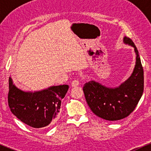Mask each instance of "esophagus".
I'll list each match as a JSON object with an SVG mask.
<instances>
[{
  "label": "esophagus",
  "mask_w": 151,
  "mask_h": 151,
  "mask_svg": "<svg viewBox=\"0 0 151 151\" xmlns=\"http://www.w3.org/2000/svg\"><path fill=\"white\" fill-rule=\"evenodd\" d=\"M79 81L78 80V79H74L72 81V86H73V87H75V86H77L79 85Z\"/></svg>",
  "instance_id": "esophagus-1"
}]
</instances>
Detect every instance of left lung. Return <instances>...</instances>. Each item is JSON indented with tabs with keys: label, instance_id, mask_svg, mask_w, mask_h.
I'll list each match as a JSON object with an SVG mask.
<instances>
[{
	"label": "left lung",
	"instance_id": "left-lung-1",
	"mask_svg": "<svg viewBox=\"0 0 151 151\" xmlns=\"http://www.w3.org/2000/svg\"><path fill=\"white\" fill-rule=\"evenodd\" d=\"M124 42L134 47L136 62L132 74L116 88H109L94 81L86 83L83 87L86 101L92 112L107 121H118L133 111L141 98L144 87V76L141 58L131 39L124 37Z\"/></svg>",
	"mask_w": 151,
	"mask_h": 151
}]
</instances>
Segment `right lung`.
Returning a JSON list of instances; mask_svg holds the SVG:
<instances>
[{"label":"right lung","mask_w":151,"mask_h":151,"mask_svg":"<svg viewBox=\"0 0 151 151\" xmlns=\"http://www.w3.org/2000/svg\"><path fill=\"white\" fill-rule=\"evenodd\" d=\"M68 89L69 86L64 84L35 92L24 91L9 77L8 106L13 115L27 126L35 129L45 127L58 117Z\"/></svg>","instance_id":"add662e5"}]
</instances>
